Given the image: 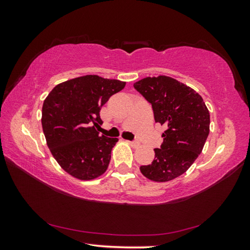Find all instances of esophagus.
<instances>
[{
  "label": "esophagus",
  "mask_w": 250,
  "mask_h": 250,
  "mask_svg": "<svg viewBox=\"0 0 250 250\" xmlns=\"http://www.w3.org/2000/svg\"><path fill=\"white\" fill-rule=\"evenodd\" d=\"M128 142L132 147H138L139 146H140V143H139V142H131V141H128Z\"/></svg>",
  "instance_id": "obj_1"
}]
</instances>
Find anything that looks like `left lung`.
Returning a JSON list of instances; mask_svg holds the SVG:
<instances>
[{
    "instance_id": "8db88e82",
    "label": "left lung",
    "mask_w": 250,
    "mask_h": 250,
    "mask_svg": "<svg viewBox=\"0 0 250 250\" xmlns=\"http://www.w3.org/2000/svg\"><path fill=\"white\" fill-rule=\"evenodd\" d=\"M134 88L152 104L154 120L167 130L155 158L140 171L153 182L176 179L191 167L201 154L209 133V111L191 87L167 76L146 77Z\"/></svg>"
}]
</instances>
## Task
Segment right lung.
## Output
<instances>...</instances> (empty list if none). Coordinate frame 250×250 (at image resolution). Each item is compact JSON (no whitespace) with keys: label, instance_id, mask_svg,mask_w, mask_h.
I'll return each mask as SVG.
<instances>
[{"label":"right lung","instance_id":"1","mask_svg":"<svg viewBox=\"0 0 250 250\" xmlns=\"http://www.w3.org/2000/svg\"><path fill=\"white\" fill-rule=\"evenodd\" d=\"M125 82L86 75L58 83L46 97L42 126L55 160L75 179L90 181L107 171L117 138L99 135L101 107Z\"/></svg>","mask_w":250,"mask_h":250}]
</instances>
